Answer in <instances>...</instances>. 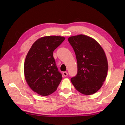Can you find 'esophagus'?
<instances>
[{"instance_id": "1", "label": "esophagus", "mask_w": 125, "mask_h": 125, "mask_svg": "<svg viewBox=\"0 0 125 125\" xmlns=\"http://www.w3.org/2000/svg\"><path fill=\"white\" fill-rule=\"evenodd\" d=\"M63 76H64L66 77V76H68V73H67V72H63Z\"/></svg>"}]
</instances>
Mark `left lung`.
Returning a JSON list of instances; mask_svg holds the SVG:
<instances>
[{
	"label": "left lung",
	"mask_w": 125,
	"mask_h": 125,
	"mask_svg": "<svg viewBox=\"0 0 125 125\" xmlns=\"http://www.w3.org/2000/svg\"><path fill=\"white\" fill-rule=\"evenodd\" d=\"M68 40L77 61V74L71 79V83L82 94H94L107 76L108 62L104 50L95 40L85 35L70 36Z\"/></svg>",
	"instance_id": "1"
}]
</instances>
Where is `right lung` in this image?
<instances>
[{"label":"right lung","mask_w":125,"mask_h":125,"mask_svg":"<svg viewBox=\"0 0 125 125\" xmlns=\"http://www.w3.org/2000/svg\"><path fill=\"white\" fill-rule=\"evenodd\" d=\"M65 39L60 36L41 37L32 44L26 57L23 68L26 81L33 91L42 96L54 92L62 79L53 52Z\"/></svg>","instance_id":"right-lung-1"}]
</instances>
